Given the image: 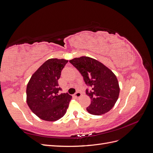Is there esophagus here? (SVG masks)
Here are the masks:
<instances>
[{
	"mask_svg": "<svg viewBox=\"0 0 153 153\" xmlns=\"http://www.w3.org/2000/svg\"><path fill=\"white\" fill-rule=\"evenodd\" d=\"M81 95H82L81 92H80L79 91H77L76 93L75 94V96H76V98H80V97L81 96Z\"/></svg>",
	"mask_w": 153,
	"mask_h": 153,
	"instance_id": "esophagus-1",
	"label": "esophagus"
}]
</instances>
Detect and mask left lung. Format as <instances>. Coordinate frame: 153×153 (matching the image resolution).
I'll return each mask as SVG.
<instances>
[{"instance_id":"8db88e82","label":"left lung","mask_w":153,"mask_h":153,"mask_svg":"<svg viewBox=\"0 0 153 153\" xmlns=\"http://www.w3.org/2000/svg\"><path fill=\"white\" fill-rule=\"evenodd\" d=\"M81 75L92 91L86 90L91 102L87 108L92 115L104 114L112 109L118 100L120 88L115 74L103 64L89 57L83 56L69 61Z\"/></svg>"}]
</instances>
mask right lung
Instances as JSON below:
<instances>
[{"mask_svg":"<svg viewBox=\"0 0 153 153\" xmlns=\"http://www.w3.org/2000/svg\"><path fill=\"white\" fill-rule=\"evenodd\" d=\"M68 61L50 59L32 75L27 84V103L32 112L47 121H55L66 113L72 96L59 94L58 80Z\"/></svg>","mask_w":153,"mask_h":153,"instance_id":"1","label":"right lung"}]
</instances>
